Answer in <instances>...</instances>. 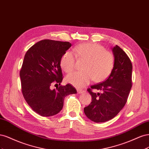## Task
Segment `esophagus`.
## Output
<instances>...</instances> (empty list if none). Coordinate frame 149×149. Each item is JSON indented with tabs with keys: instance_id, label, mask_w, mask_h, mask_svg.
I'll list each match as a JSON object with an SVG mask.
<instances>
[{
	"instance_id": "34e87169",
	"label": "esophagus",
	"mask_w": 149,
	"mask_h": 149,
	"mask_svg": "<svg viewBox=\"0 0 149 149\" xmlns=\"http://www.w3.org/2000/svg\"><path fill=\"white\" fill-rule=\"evenodd\" d=\"M77 92L78 94H82L84 92V90L82 89H77Z\"/></svg>"
}]
</instances>
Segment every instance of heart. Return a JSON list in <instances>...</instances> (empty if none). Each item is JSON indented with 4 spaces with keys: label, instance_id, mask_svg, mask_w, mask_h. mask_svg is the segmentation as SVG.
I'll return each instance as SVG.
<instances>
[{
    "label": "heart",
    "instance_id": "obj_1",
    "mask_svg": "<svg viewBox=\"0 0 149 149\" xmlns=\"http://www.w3.org/2000/svg\"><path fill=\"white\" fill-rule=\"evenodd\" d=\"M76 56L71 52H66L60 60V66L67 73L74 69L76 57L85 60L82 71H76L68 75L66 81L74 86L81 88L91 83H100L108 78L113 70L114 57L111 52L105 50L101 45L85 43L78 45L73 49Z\"/></svg>",
    "mask_w": 149,
    "mask_h": 149
}]
</instances>
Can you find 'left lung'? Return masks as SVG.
I'll return each instance as SVG.
<instances>
[{"label": "left lung", "mask_w": 149, "mask_h": 149, "mask_svg": "<svg viewBox=\"0 0 149 149\" xmlns=\"http://www.w3.org/2000/svg\"><path fill=\"white\" fill-rule=\"evenodd\" d=\"M114 65L108 78L101 83L91 86L88 91L92 102L84 108L87 118L95 123H104L114 118L125 106L132 88V65L123 49L116 45L112 48ZM92 89L100 90L95 93Z\"/></svg>", "instance_id": "left-lung-1"}]
</instances>
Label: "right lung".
<instances>
[{
    "label": "right lung",
    "instance_id": "add662e5",
    "mask_svg": "<svg viewBox=\"0 0 149 149\" xmlns=\"http://www.w3.org/2000/svg\"><path fill=\"white\" fill-rule=\"evenodd\" d=\"M71 47L68 42L43 40L30 47L24 56L20 71L22 94L29 106L40 116L58 114L65 97L77 93L70 84L51 89L62 81L60 60Z\"/></svg>",
    "mask_w": 149,
    "mask_h": 149
}]
</instances>
